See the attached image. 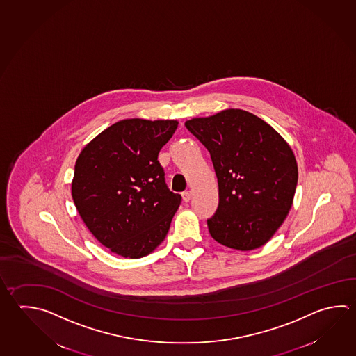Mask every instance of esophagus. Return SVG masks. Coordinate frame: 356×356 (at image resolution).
Segmentation results:
<instances>
[{
    "label": "esophagus",
    "instance_id": "esophagus-1",
    "mask_svg": "<svg viewBox=\"0 0 356 356\" xmlns=\"http://www.w3.org/2000/svg\"><path fill=\"white\" fill-rule=\"evenodd\" d=\"M182 200L185 202H188L190 199H191V191L190 190H186V191H184L182 193Z\"/></svg>",
    "mask_w": 356,
    "mask_h": 356
}]
</instances>
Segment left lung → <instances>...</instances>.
<instances>
[{
    "mask_svg": "<svg viewBox=\"0 0 356 356\" xmlns=\"http://www.w3.org/2000/svg\"><path fill=\"white\" fill-rule=\"evenodd\" d=\"M185 126L210 152L219 207L209 233L228 248L268 242L289 215L298 180L295 154L281 134L254 114L225 109Z\"/></svg>",
    "mask_w": 356,
    "mask_h": 356,
    "instance_id": "1",
    "label": "left lung"
}]
</instances>
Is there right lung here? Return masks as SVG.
Wrapping results in <instances>:
<instances>
[{"instance_id": "1", "label": "right lung", "mask_w": 356, "mask_h": 356, "mask_svg": "<svg viewBox=\"0 0 356 356\" xmlns=\"http://www.w3.org/2000/svg\"><path fill=\"white\" fill-rule=\"evenodd\" d=\"M179 122L123 120L106 128L75 162L72 196L98 242L124 258L152 253L166 238L181 195L157 160Z\"/></svg>"}]
</instances>
